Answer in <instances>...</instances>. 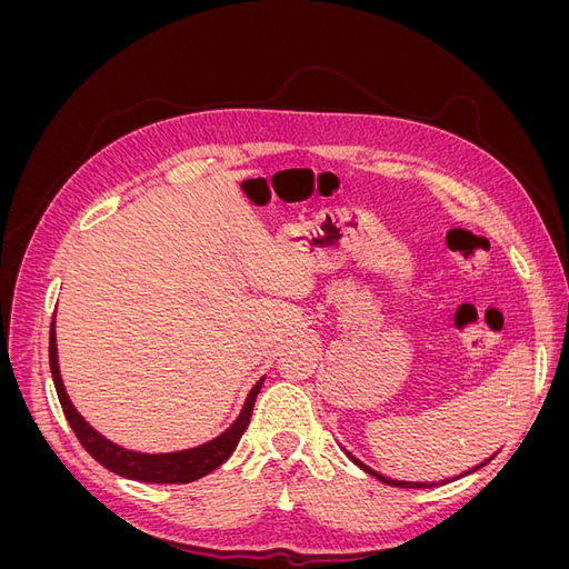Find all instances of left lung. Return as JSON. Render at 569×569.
<instances>
[{
  "instance_id": "obj_1",
  "label": "left lung",
  "mask_w": 569,
  "mask_h": 569,
  "mask_svg": "<svg viewBox=\"0 0 569 569\" xmlns=\"http://www.w3.org/2000/svg\"><path fill=\"white\" fill-rule=\"evenodd\" d=\"M347 456L358 465V468H363L368 475H372V477H377L380 481H385V485H391V487H401V489H429V487H437L435 481H403V479H391V477H385V475H380V472H375L372 468H368L366 462H360L356 456H351L349 451H347ZM485 465V462H481ZM481 465H477V468H472L470 472H475V470H479ZM470 472H465V475H470ZM439 485H446V481H439Z\"/></svg>"
}]
</instances>
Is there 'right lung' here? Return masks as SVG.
<instances>
[{"label":"right lung","instance_id":"obj_1","mask_svg":"<svg viewBox=\"0 0 569 569\" xmlns=\"http://www.w3.org/2000/svg\"><path fill=\"white\" fill-rule=\"evenodd\" d=\"M49 368H51V377H54V387L59 393L63 416L68 422H71L76 437L82 443V449L88 451L97 462L104 465L107 470H111L120 477H128V479L151 481V485H187V481H194L203 475L213 472L216 468H220V465L226 462L232 456V451L237 449L239 439H242L244 429L251 420L256 396H258V391H261V385H263V377H261V380H258L253 385V389L249 391L244 408H242V412H239V418L220 437L197 446V449H184V451H173V453H140V451L123 449V446H118V443L109 441L107 437H101L97 429L76 410L71 399H68L61 372H59L54 320H51V327H49Z\"/></svg>","mask_w":569,"mask_h":569}]
</instances>
